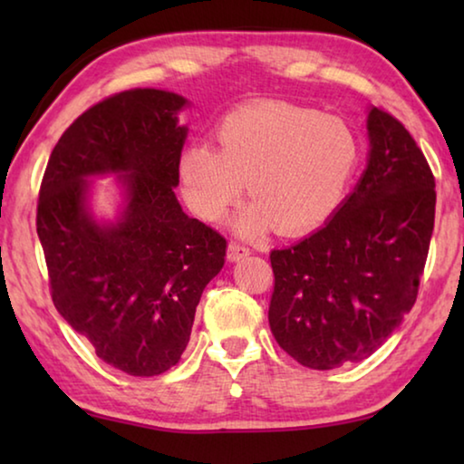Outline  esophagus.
Here are the masks:
<instances>
[{"instance_id":"obj_1","label":"esophagus","mask_w":464,"mask_h":464,"mask_svg":"<svg viewBox=\"0 0 464 464\" xmlns=\"http://www.w3.org/2000/svg\"><path fill=\"white\" fill-rule=\"evenodd\" d=\"M247 256H249V247H246L239 241H231L229 247H227V257H229V262H239Z\"/></svg>"}]
</instances>
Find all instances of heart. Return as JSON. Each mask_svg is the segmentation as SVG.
I'll use <instances>...</instances> for the list:
<instances>
[{
  "label": "heart",
  "mask_w": 464,
  "mask_h": 464,
  "mask_svg": "<svg viewBox=\"0 0 464 464\" xmlns=\"http://www.w3.org/2000/svg\"><path fill=\"white\" fill-rule=\"evenodd\" d=\"M218 151L188 145L178 174L188 204L218 221L243 192L256 204L237 218L241 233L276 225L285 235L309 233L340 208L360 163V140L340 116L286 102H256L223 116Z\"/></svg>",
  "instance_id": "b5f03b06"
}]
</instances>
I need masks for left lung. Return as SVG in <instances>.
I'll return each instance as SVG.
<instances>
[{"instance_id": "left-lung-1", "label": "left lung", "mask_w": 464, "mask_h": 464, "mask_svg": "<svg viewBox=\"0 0 464 464\" xmlns=\"http://www.w3.org/2000/svg\"><path fill=\"white\" fill-rule=\"evenodd\" d=\"M371 153L354 192L309 237L274 249L268 321L298 364L364 360L418 298L434 231V174L401 122L368 110Z\"/></svg>"}]
</instances>
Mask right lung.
I'll return each mask as SVG.
<instances>
[{
    "label": "right lung",
    "instance_id": "obj_1",
    "mask_svg": "<svg viewBox=\"0 0 464 464\" xmlns=\"http://www.w3.org/2000/svg\"><path fill=\"white\" fill-rule=\"evenodd\" d=\"M186 98L137 88L85 110L63 132L38 192L36 233L61 317L98 358L132 376L178 364L204 286L221 272L227 239L188 217L174 194ZM121 173L116 224L84 204L87 178Z\"/></svg>",
    "mask_w": 464,
    "mask_h": 464
}]
</instances>
